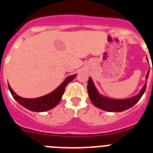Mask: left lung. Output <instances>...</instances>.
<instances>
[{
    "instance_id": "1",
    "label": "left lung",
    "mask_w": 153,
    "mask_h": 153,
    "mask_svg": "<svg viewBox=\"0 0 153 153\" xmlns=\"http://www.w3.org/2000/svg\"><path fill=\"white\" fill-rule=\"evenodd\" d=\"M149 74V70L147 72L146 76V83L144 84V86H143V88L141 89L140 92L138 93L137 95L130 97V98L123 99V100L112 99L100 94V93H99L97 87H96L92 78L89 77L88 84H87V91H88L89 97H90V100L93 102V105L97 106V108H99V109L105 110V111L113 112V113L125 111L126 109H129V108L132 107V106H134L135 104L141 99L142 96L143 95V93H145Z\"/></svg>"
}]
</instances>
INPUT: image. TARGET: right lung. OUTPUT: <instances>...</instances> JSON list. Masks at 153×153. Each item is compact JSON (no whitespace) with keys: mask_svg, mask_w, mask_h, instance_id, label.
<instances>
[{"mask_svg":"<svg viewBox=\"0 0 153 153\" xmlns=\"http://www.w3.org/2000/svg\"><path fill=\"white\" fill-rule=\"evenodd\" d=\"M76 74L69 76L53 91L48 93L47 95L42 96L37 98H24L17 95V93L12 90L9 84H8V88L13 99L22 106L33 112H39V113L46 112L57 106V104L61 100L67 85L76 77Z\"/></svg>","mask_w":153,"mask_h":153,"instance_id":"add662e5","label":"right lung"}]
</instances>
